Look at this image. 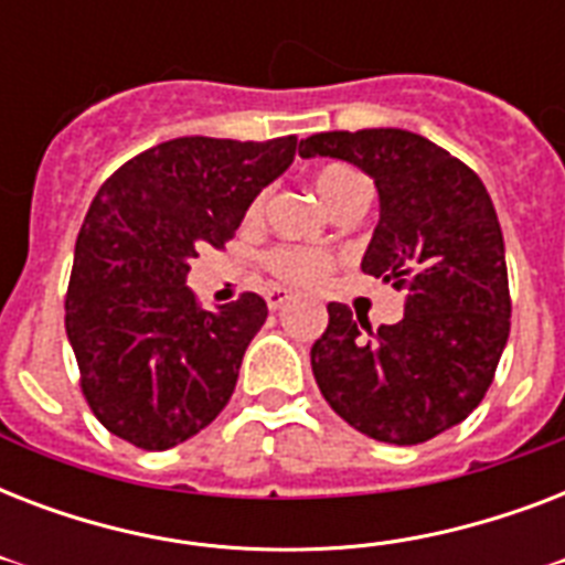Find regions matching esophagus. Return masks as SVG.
Instances as JSON below:
<instances>
[{
  "instance_id": "esophagus-1",
  "label": "esophagus",
  "mask_w": 565,
  "mask_h": 565,
  "mask_svg": "<svg viewBox=\"0 0 565 565\" xmlns=\"http://www.w3.org/2000/svg\"><path fill=\"white\" fill-rule=\"evenodd\" d=\"M290 292L287 290H281V287H273V290L266 292V305H269V310H281V308H287V305H290Z\"/></svg>"
}]
</instances>
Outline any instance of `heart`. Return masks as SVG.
<instances>
[{
	"label": "heart",
	"instance_id": "b5f03b06",
	"mask_svg": "<svg viewBox=\"0 0 565 565\" xmlns=\"http://www.w3.org/2000/svg\"><path fill=\"white\" fill-rule=\"evenodd\" d=\"M313 190L322 199L328 211L334 213L340 204L352 202V199H363L370 195V181L361 170H354L352 163H326L322 170L313 175ZM266 193H257L246 207V220L257 222L264 216ZM334 266V257L328 252L310 246H275L266 252V269L287 287H319L326 281L328 273Z\"/></svg>",
	"mask_w": 565,
	"mask_h": 565
}]
</instances>
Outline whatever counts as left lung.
Masks as SVG:
<instances>
[{
    "label": "left lung",
    "mask_w": 565,
    "mask_h": 565,
    "mask_svg": "<svg viewBox=\"0 0 565 565\" xmlns=\"http://www.w3.org/2000/svg\"><path fill=\"white\" fill-rule=\"evenodd\" d=\"M361 167L381 220L361 269L404 292V317L370 319L331 301L310 349L326 402L377 443L416 446L463 422L490 390L510 334L504 237L483 181L402 128L322 131L299 146Z\"/></svg>",
    "instance_id": "left-lung-1"
}]
</instances>
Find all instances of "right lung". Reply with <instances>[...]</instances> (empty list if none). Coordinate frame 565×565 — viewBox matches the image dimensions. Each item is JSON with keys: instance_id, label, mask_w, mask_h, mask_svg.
<instances>
[{"instance_id": "obj_1", "label": "right lung", "mask_w": 565, "mask_h": 565, "mask_svg": "<svg viewBox=\"0 0 565 565\" xmlns=\"http://www.w3.org/2000/svg\"><path fill=\"white\" fill-rule=\"evenodd\" d=\"M296 154V137H179L126 161L99 188L75 239L66 337L96 419L146 451L207 428L228 404L266 301L216 313L188 287L199 248H222L248 202Z\"/></svg>"}]
</instances>
